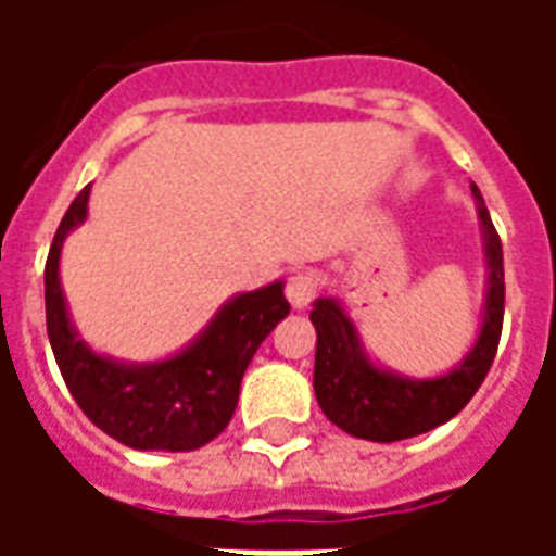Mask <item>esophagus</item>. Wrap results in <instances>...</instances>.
Returning <instances> with one entry per match:
<instances>
[{
	"label": "esophagus",
	"instance_id": "esophagus-1",
	"mask_svg": "<svg viewBox=\"0 0 556 556\" xmlns=\"http://www.w3.org/2000/svg\"><path fill=\"white\" fill-rule=\"evenodd\" d=\"M318 289H321V279L315 270H294L286 282V298L294 309H303L315 301Z\"/></svg>",
	"mask_w": 556,
	"mask_h": 556
}]
</instances>
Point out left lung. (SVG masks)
<instances>
[{
  "label": "left lung",
  "mask_w": 556,
  "mask_h": 556,
  "mask_svg": "<svg viewBox=\"0 0 556 556\" xmlns=\"http://www.w3.org/2000/svg\"><path fill=\"white\" fill-rule=\"evenodd\" d=\"M473 199H477L479 219L485 231V253H489V303H485V321L477 345L455 372L431 381H408L375 369L363 357L354 325L339 309V303L330 298L315 301L309 313L318 333L313 378L315 399L325 417L354 438L390 443L431 431L465 408L479 384L485 381L501 342L506 286H503L501 235L491 223L477 184H473Z\"/></svg>",
  "instance_id": "8db88e82"
}]
</instances>
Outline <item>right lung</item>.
<instances>
[{
    "instance_id": "obj_1",
    "label": "right lung",
    "mask_w": 556,
    "mask_h": 556,
    "mask_svg": "<svg viewBox=\"0 0 556 556\" xmlns=\"http://www.w3.org/2000/svg\"><path fill=\"white\" fill-rule=\"evenodd\" d=\"M86 205L89 187L79 190L59 223L43 267L47 337L67 390L98 429L130 450H199L229 426L255 349L289 315L282 282L235 298L205 333L172 361L125 366L98 357L74 333L59 286L62 241L86 219Z\"/></svg>"
}]
</instances>
